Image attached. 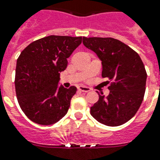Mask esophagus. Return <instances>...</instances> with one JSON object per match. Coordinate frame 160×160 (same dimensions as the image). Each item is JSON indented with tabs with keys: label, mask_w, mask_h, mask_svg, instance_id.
Wrapping results in <instances>:
<instances>
[{
	"label": "esophagus",
	"mask_w": 160,
	"mask_h": 160,
	"mask_svg": "<svg viewBox=\"0 0 160 160\" xmlns=\"http://www.w3.org/2000/svg\"><path fill=\"white\" fill-rule=\"evenodd\" d=\"M78 91L80 92H90V88H88V87H84V86H80L78 88Z\"/></svg>",
	"instance_id": "esophagus-1"
}]
</instances>
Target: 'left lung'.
<instances>
[{
    "instance_id": "8db88e82",
    "label": "left lung",
    "mask_w": 160,
    "mask_h": 160,
    "mask_svg": "<svg viewBox=\"0 0 160 160\" xmlns=\"http://www.w3.org/2000/svg\"><path fill=\"white\" fill-rule=\"evenodd\" d=\"M82 43L102 61V78L111 82L109 95L99 93L90 113L100 123L118 126L130 121L140 108L145 92L147 73L136 52L113 38H82Z\"/></svg>"
}]
</instances>
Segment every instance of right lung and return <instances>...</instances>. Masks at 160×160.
I'll use <instances>...</instances> for the list:
<instances>
[{"label": "right lung", "mask_w": 160, "mask_h": 160, "mask_svg": "<svg viewBox=\"0 0 160 160\" xmlns=\"http://www.w3.org/2000/svg\"><path fill=\"white\" fill-rule=\"evenodd\" d=\"M82 43V37L49 35L32 42L16 62L15 86L23 112L35 123L48 126L67 114L74 86L58 87L67 58Z\"/></svg>", "instance_id": "1"}]
</instances>
